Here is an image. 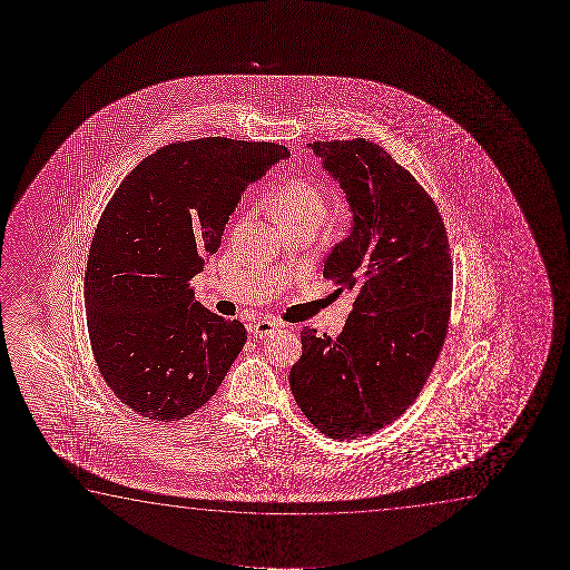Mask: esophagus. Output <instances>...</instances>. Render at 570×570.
I'll use <instances>...</instances> for the list:
<instances>
[{"label":"esophagus","mask_w":570,"mask_h":570,"mask_svg":"<svg viewBox=\"0 0 570 570\" xmlns=\"http://www.w3.org/2000/svg\"><path fill=\"white\" fill-rule=\"evenodd\" d=\"M276 328H278V323H276V321L261 320L257 321V323H253L250 333H253L255 338H265V336L273 335Z\"/></svg>","instance_id":"esophagus-1"}]
</instances>
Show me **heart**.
<instances>
[{"label":"heart","mask_w":570,"mask_h":570,"mask_svg":"<svg viewBox=\"0 0 570 570\" xmlns=\"http://www.w3.org/2000/svg\"><path fill=\"white\" fill-rule=\"evenodd\" d=\"M325 212V196L309 180H288L274 193L273 214L276 219H309L320 224Z\"/></svg>","instance_id":"b5f03b06"}]
</instances>
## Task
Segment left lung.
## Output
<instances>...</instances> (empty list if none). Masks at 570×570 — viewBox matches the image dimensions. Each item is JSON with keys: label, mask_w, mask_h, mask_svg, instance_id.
Here are the masks:
<instances>
[{"label": "left lung", "mask_w": 570, "mask_h": 570, "mask_svg": "<svg viewBox=\"0 0 570 570\" xmlns=\"http://www.w3.org/2000/svg\"><path fill=\"white\" fill-rule=\"evenodd\" d=\"M307 148L352 214L323 276L356 299L336 338L302 328L289 390L325 436L354 440L397 421L436 364L452 299L450 243L434 200L374 141Z\"/></svg>", "instance_id": "obj_1"}]
</instances>
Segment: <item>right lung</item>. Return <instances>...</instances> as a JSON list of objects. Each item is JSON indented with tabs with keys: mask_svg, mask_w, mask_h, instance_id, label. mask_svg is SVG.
<instances>
[{
	"mask_svg": "<svg viewBox=\"0 0 570 570\" xmlns=\"http://www.w3.org/2000/svg\"><path fill=\"white\" fill-rule=\"evenodd\" d=\"M286 157L271 141L171 144L107 204L87 258V328L102 380L134 413H195L243 351L242 323L196 302L188 281L218 250L243 190Z\"/></svg>",
	"mask_w": 570,
	"mask_h": 570,
	"instance_id": "obj_1",
	"label": "right lung"
}]
</instances>
